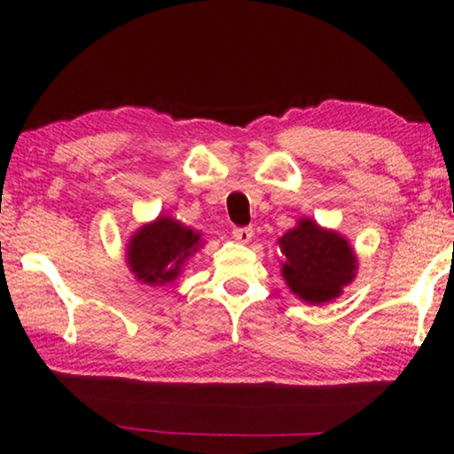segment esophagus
Returning a JSON list of instances; mask_svg holds the SVG:
<instances>
[{
	"label": "esophagus",
	"mask_w": 454,
	"mask_h": 454,
	"mask_svg": "<svg viewBox=\"0 0 454 454\" xmlns=\"http://www.w3.org/2000/svg\"><path fill=\"white\" fill-rule=\"evenodd\" d=\"M232 236L236 238L238 242L248 244V242L252 240V236H254V230L248 228V226H244V228H234V230H232Z\"/></svg>",
	"instance_id": "34e87169"
}]
</instances>
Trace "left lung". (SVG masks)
<instances>
[{
	"mask_svg": "<svg viewBox=\"0 0 454 454\" xmlns=\"http://www.w3.org/2000/svg\"><path fill=\"white\" fill-rule=\"evenodd\" d=\"M284 254L282 276L292 294L309 304L330 302L355 280L356 256L348 240L334 230L320 228L302 218L280 240Z\"/></svg>",
	"mask_w": 454,
	"mask_h": 454,
	"instance_id": "8db88e82",
	"label": "left lung"
}]
</instances>
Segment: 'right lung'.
Returning a JSON list of instances; mask_svg holds the SVG:
<instances>
[{
  "label": "right lung",
  "mask_w": 454,
  "mask_h": 454,
  "mask_svg": "<svg viewBox=\"0 0 454 454\" xmlns=\"http://www.w3.org/2000/svg\"><path fill=\"white\" fill-rule=\"evenodd\" d=\"M200 234L182 222L158 216L129 238L126 258L142 284L162 286L178 278L182 266L200 248Z\"/></svg>",
  "instance_id": "add662e5"
}]
</instances>
